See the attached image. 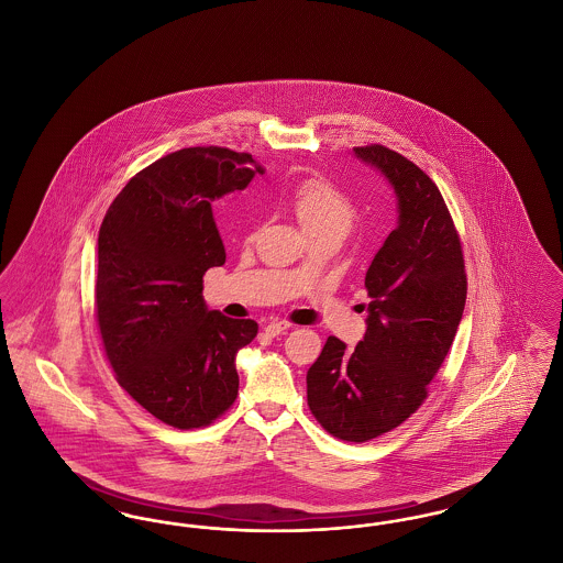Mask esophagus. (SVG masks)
Segmentation results:
<instances>
[{
    "mask_svg": "<svg viewBox=\"0 0 563 563\" xmlns=\"http://www.w3.org/2000/svg\"><path fill=\"white\" fill-rule=\"evenodd\" d=\"M289 327H291V324H289V322H285V321L268 322V324H266V327H264V333H266V335H268V338H276V335H280V333H285V331H287V329H289Z\"/></svg>",
    "mask_w": 563,
    "mask_h": 563,
    "instance_id": "esophagus-1",
    "label": "esophagus"
}]
</instances>
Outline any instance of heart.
Masks as SVG:
<instances>
[{"label": "heart", "instance_id": "obj_1", "mask_svg": "<svg viewBox=\"0 0 563 563\" xmlns=\"http://www.w3.org/2000/svg\"><path fill=\"white\" fill-rule=\"evenodd\" d=\"M291 205L303 230L321 225H344L349 230L354 219V207L349 196L322 177L297 181Z\"/></svg>", "mask_w": 563, "mask_h": 563}]
</instances>
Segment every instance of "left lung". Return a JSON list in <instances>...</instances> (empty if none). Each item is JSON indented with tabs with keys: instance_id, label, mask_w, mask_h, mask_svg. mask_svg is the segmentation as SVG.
I'll return each instance as SVG.
<instances>
[{
	"instance_id": "8db88e82",
	"label": "left lung",
	"mask_w": 563,
	"mask_h": 563,
	"mask_svg": "<svg viewBox=\"0 0 563 563\" xmlns=\"http://www.w3.org/2000/svg\"><path fill=\"white\" fill-rule=\"evenodd\" d=\"M397 196V228L365 274V338H329L308 369V405L329 434L363 443L402 424L429 395L466 301L462 246L429 175L384 147H354Z\"/></svg>"
}]
</instances>
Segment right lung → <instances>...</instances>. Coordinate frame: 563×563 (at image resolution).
Here are the masks:
<instances>
[{
	"mask_svg": "<svg viewBox=\"0 0 563 563\" xmlns=\"http://www.w3.org/2000/svg\"><path fill=\"white\" fill-rule=\"evenodd\" d=\"M264 168L228 147H186L115 196L99 230L95 306L118 384L175 429L209 427L239 395L236 354L257 322L209 310L202 276L225 264L214 198Z\"/></svg>",
	"mask_w": 563,
	"mask_h": 563,
	"instance_id": "right-lung-1",
	"label": "right lung"
}]
</instances>
